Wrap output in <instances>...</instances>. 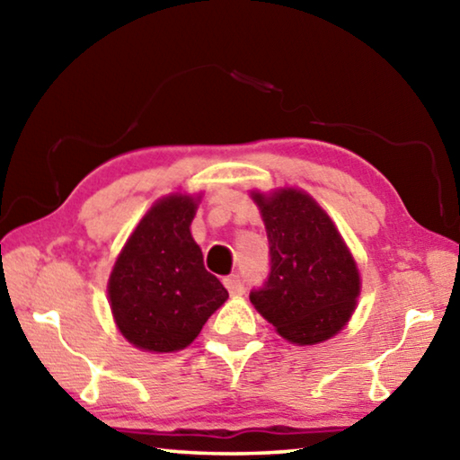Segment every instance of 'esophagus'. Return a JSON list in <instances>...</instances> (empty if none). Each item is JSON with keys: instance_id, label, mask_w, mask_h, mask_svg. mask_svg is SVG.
<instances>
[{"instance_id": "esophagus-1", "label": "esophagus", "mask_w": 460, "mask_h": 460, "mask_svg": "<svg viewBox=\"0 0 460 460\" xmlns=\"http://www.w3.org/2000/svg\"><path fill=\"white\" fill-rule=\"evenodd\" d=\"M223 282H225V288H227V290H229V294H233V296H239V294L245 292V282L237 274L227 276V278L223 279Z\"/></svg>"}]
</instances>
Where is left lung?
I'll return each mask as SVG.
<instances>
[{
    "instance_id": "8db88e82",
    "label": "left lung",
    "mask_w": 460,
    "mask_h": 460,
    "mask_svg": "<svg viewBox=\"0 0 460 460\" xmlns=\"http://www.w3.org/2000/svg\"><path fill=\"white\" fill-rule=\"evenodd\" d=\"M253 200L266 223L270 271L249 300L284 339L326 341L345 326L359 296V271L345 241L305 192H253Z\"/></svg>"
}]
</instances>
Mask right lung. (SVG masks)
<instances>
[{"label":"right lung","instance_id":"right-lung-1","mask_svg":"<svg viewBox=\"0 0 460 460\" xmlns=\"http://www.w3.org/2000/svg\"><path fill=\"white\" fill-rule=\"evenodd\" d=\"M194 208L197 200L184 194L155 202L109 278L115 323L144 351L170 353L190 345L229 298L190 235Z\"/></svg>","mask_w":460,"mask_h":460}]
</instances>
